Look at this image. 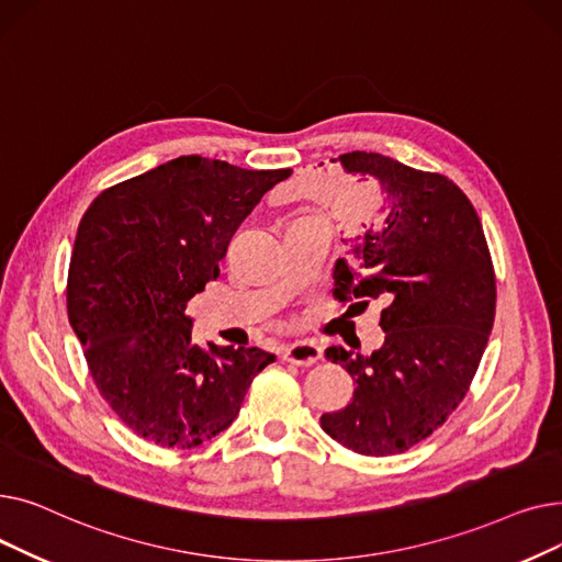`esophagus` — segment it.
<instances>
[{
  "mask_svg": "<svg viewBox=\"0 0 562 562\" xmlns=\"http://www.w3.org/2000/svg\"><path fill=\"white\" fill-rule=\"evenodd\" d=\"M321 356H323L321 346L314 341H293L282 348V360L299 367H310L316 360H321Z\"/></svg>",
  "mask_w": 562,
  "mask_h": 562,
  "instance_id": "esophagus-1",
  "label": "esophagus"
}]
</instances>
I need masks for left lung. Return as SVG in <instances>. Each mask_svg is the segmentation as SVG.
<instances>
[{"mask_svg": "<svg viewBox=\"0 0 562 562\" xmlns=\"http://www.w3.org/2000/svg\"><path fill=\"white\" fill-rule=\"evenodd\" d=\"M330 161L352 187L348 241L364 271L339 259L335 296L385 303V341L371 356L326 350L356 392L321 428L356 453L394 456L432 435L469 392L494 323V266L474 204L449 177L378 153Z\"/></svg>", "mask_w": 562, "mask_h": 562, "instance_id": "obj_1", "label": "left lung"}]
</instances>
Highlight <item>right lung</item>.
<instances>
[{"instance_id":"right-lung-1","label":"right lung","mask_w":562,"mask_h":562,"mask_svg":"<svg viewBox=\"0 0 562 562\" xmlns=\"http://www.w3.org/2000/svg\"><path fill=\"white\" fill-rule=\"evenodd\" d=\"M291 168L177 157L102 191L70 257L68 318L102 398L138 437L195 449L239 415L276 356L202 348L187 303L221 276L234 232Z\"/></svg>"}]
</instances>
